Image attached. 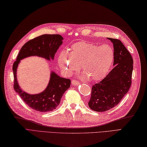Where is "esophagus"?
<instances>
[{
	"instance_id": "obj_1",
	"label": "esophagus",
	"mask_w": 147,
	"mask_h": 147,
	"mask_svg": "<svg viewBox=\"0 0 147 147\" xmlns=\"http://www.w3.org/2000/svg\"><path fill=\"white\" fill-rule=\"evenodd\" d=\"M71 84L73 85H74V86H76V85H79L80 84V83L78 82V81H76V80H72V82H71Z\"/></svg>"
}]
</instances>
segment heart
Instances as JSON below:
<instances>
[{
  "mask_svg": "<svg viewBox=\"0 0 147 147\" xmlns=\"http://www.w3.org/2000/svg\"><path fill=\"white\" fill-rule=\"evenodd\" d=\"M114 59V50L109 45L79 42L71 46V52L64 50L59 53L57 61L66 75H71L81 65L85 72L82 74L83 78L96 82L108 74Z\"/></svg>",
  "mask_w": 147,
  "mask_h": 147,
  "instance_id": "b5f03b06",
  "label": "heart"
}]
</instances>
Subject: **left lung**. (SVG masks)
I'll return each mask as SVG.
<instances>
[{
  "label": "left lung",
  "instance_id": "left-lung-1",
  "mask_svg": "<svg viewBox=\"0 0 147 147\" xmlns=\"http://www.w3.org/2000/svg\"><path fill=\"white\" fill-rule=\"evenodd\" d=\"M107 38L113 43L114 67L104 79L92 86L88 106L96 112L107 111L116 106L131 85V55L119 40Z\"/></svg>",
  "mask_w": 147,
  "mask_h": 147
}]
</instances>
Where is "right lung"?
<instances>
[{"mask_svg":"<svg viewBox=\"0 0 147 147\" xmlns=\"http://www.w3.org/2000/svg\"><path fill=\"white\" fill-rule=\"evenodd\" d=\"M63 38L60 35H42L30 40L22 47L17 56L12 70L14 74V89L30 108L42 112L52 111L60 104L64 92L69 88L71 80L59 76L51 71L47 88L37 94H29L20 88L16 73L20 61L30 56H38L47 60H54L55 54L62 43Z\"/></svg>","mask_w":147,"mask_h":147,"instance_id":"right-lung-1","label":"right lung"}]
</instances>
